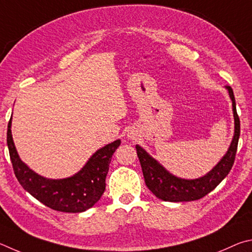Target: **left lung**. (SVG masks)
<instances>
[{"mask_svg":"<svg viewBox=\"0 0 252 252\" xmlns=\"http://www.w3.org/2000/svg\"><path fill=\"white\" fill-rule=\"evenodd\" d=\"M224 88L227 90L232 103L235 129H233L232 140L229 145L228 151L221 157V159L217 162V165L206 175L195 179L177 177L167 170L159 161L149 155L142 146L136 145L145 183H146L149 190L159 199L170 202L200 199L207 193L213 191L227 177L233 165V161H235L238 140H239L240 136V121L237 114L236 100L232 88L230 86H224Z\"/></svg>","mask_w":252,"mask_h":252,"instance_id":"obj_1","label":"left lung"}]
</instances>
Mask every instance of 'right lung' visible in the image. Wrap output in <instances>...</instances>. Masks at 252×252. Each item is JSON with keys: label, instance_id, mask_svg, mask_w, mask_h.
<instances>
[{"label": "right lung", "instance_id": "1", "mask_svg": "<svg viewBox=\"0 0 252 252\" xmlns=\"http://www.w3.org/2000/svg\"><path fill=\"white\" fill-rule=\"evenodd\" d=\"M12 117L7 125V147L17 180L26 191L43 205L63 213H83L92 208L105 191V179L121 139L105 145L93 154L76 174L61 179L35 173L19 156L12 136Z\"/></svg>", "mask_w": 252, "mask_h": 252}]
</instances>
